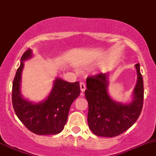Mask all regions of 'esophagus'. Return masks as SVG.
Segmentation results:
<instances>
[{
    "label": "esophagus",
    "mask_w": 156,
    "mask_h": 156,
    "mask_svg": "<svg viewBox=\"0 0 156 156\" xmlns=\"http://www.w3.org/2000/svg\"><path fill=\"white\" fill-rule=\"evenodd\" d=\"M80 89H81V92H82L81 95H82V96H83V94H83V92H84L85 90L86 89V86H85V83H83V82H81V83H80Z\"/></svg>",
    "instance_id": "34e87169"
}]
</instances>
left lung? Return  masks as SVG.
Wrapping results in <instances>:
<instances>
[{
  "mask_svg": "<svg viewBox=\"0 0 156 156\" xmlns=\"http://www.w3.org/2000/svg\"><path fill=\"white\" fill-rule=\"evenodd\" d=\"M137 83L131 103L115 101L108 92V73H99L86 79L85 96L88 103V123L94 135L115 137L126 131L138 120L144 102V82L139 63L135 65Z\"/></svg>",
  "mask_w": 156,
  "mask_h": 156,
  "instance_id": "left-lung-1",
  "label": "left lung"
}]
</instances>
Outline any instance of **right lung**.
Listing matches in <instances>:
<instances>
[{"instance_id": "obj_1", "label": "right lung", "mask_w": 156, "mask_h": 156, "mask_svg": "<svg viewBox=\"0 0 156 156\" xmlns=\"http://www.w3.org/2000/svg\"><path fill=\"white\" fill-rule=\"evenodd\" d=\"M33 56L28 49L21 58V65L12 83V102L16 115L30 131L36 135H56L63 130L68 120L70 107L80 94V83H68L60 78L54 80L46 100L38 103L30 102L21 96V73L24 62Z\"/></svg>"}]
</instances>
